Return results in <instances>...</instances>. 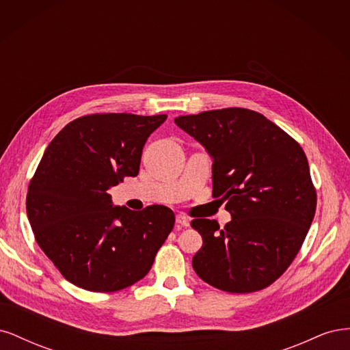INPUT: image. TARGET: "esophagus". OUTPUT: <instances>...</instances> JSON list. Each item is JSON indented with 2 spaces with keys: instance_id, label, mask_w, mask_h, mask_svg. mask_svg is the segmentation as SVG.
<instances>
[{
  "instance_id": "34e87169",
  "label": "esophagus",
  "mask_w": 350,
  "mask_h": 350,
  "mask_svg": "<svg viewBox=\"0 0 350 350\" xmlns=\"http://www.w3.org/2000/svg\"><path fill=\"white\" fill-rule=\"evenodd\" d=\"M176 225L187 228V226H189V219L184 215H176Z\"/></svg>"
}]
</instances>
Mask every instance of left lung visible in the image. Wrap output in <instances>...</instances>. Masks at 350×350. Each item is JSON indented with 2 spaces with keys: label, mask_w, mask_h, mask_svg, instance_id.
Segmentation results:
<instances>
[{
  "label": "left lung",
  "mask_w": 350,
  "mask_h": 350,
  "mask_svg": "<svg viewBox=\"0 0 350 350\" xmlns=\"http://www.w3.org/2000/svg\"><path fill=\"white\" fill-rule=\"evenodd\" d=\"M213 159V197L232 220L194 219L203 238L200 279L230 293L267 288L291 266L315 215L317 193L302 147L266 116L243 108L175 118Z\"/></svg>",
  "instance_id": "8db88e82"
}]
</instances>
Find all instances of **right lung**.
I'll use <instances>...</instances> for the list:
<instances>
[{
    "label": "right lung",
    "instance_id": "add662e5",
    "mask_svg": "<svg viewBox=\"0 0 350 350\" xmlns=\"http://www.w3.org/2000/svg\"><path fill=\"white\" fill-rule=\"evenodd\" d=\"M166 115L93 113L67 124L31 178L26 210L36 242L70 283L115 292L143 279L175 224L165 206L134 211L107 193L137 176Z\"/></svg>",
    "mask_w": 350,
    "mask_h": 350
}]
</instances>
